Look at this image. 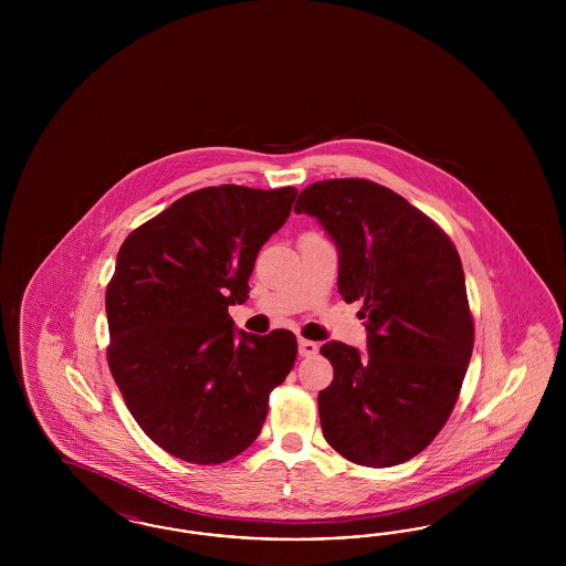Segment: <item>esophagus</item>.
Returning a JSON list of instances; mask_svg holds the SVG:
<instances>
[{
	"instance_id": "esophagus-1",
	"label": "esophagus",
	"mask_w": 566,
	"mask_h": 566,
	"mask_svg": "<svg viewBox=\"0 0 566 566\" xmlns=\"http://www.w3.org/2000/svg\"><path fill=\"white\" fill-rule=\"evenodd\" d=\"M314 354H318V344H316V342L298 339V356L307 358V356H314Z\"/></svg>"
}]
</instances>
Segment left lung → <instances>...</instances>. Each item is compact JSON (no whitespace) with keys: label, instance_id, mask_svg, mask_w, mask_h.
Listing matches in <instances>:
<instances>
[{"label":"left lung","instance_id":"obj_1","mask_svg":"<svg viewBox=\"0 0 566 566\" xmlns=\"http://www.w3.org/2000/svg\"><path fill=\"white\" fill-rule=\"evenodd\" d=\"M296 214L318 218L339 248V295L363 301L369 356L328 342L333 381L318 395L328 446L363 467L420 454L448 422L475 326L457 245L401 195L365 178L301 190Z\"/></svg>","mask_w":566,"mask_h":566}]
</instances>
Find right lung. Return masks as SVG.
<instances>
[{
    "label": "right lung",
    "mask_w": 566,
    "mask_h": 566,
    "mask_svg": "<svg viewBox=\"0 0 566 566\" xmlns=\"http://www.w3.org/2000/svg\"><path fill=\"white\" fill-rule=\"evenodd\" d=\"M295 197V187L195 190L118 250L106 289L109 371L139 429L171 457L220 464L242 454L295 365L291 331L238 339L229 316Z\"/></svg>",
    "instance_id": "obj_1"
}]
</instances>
